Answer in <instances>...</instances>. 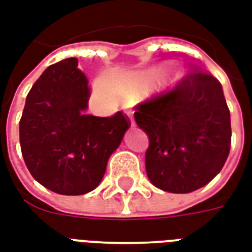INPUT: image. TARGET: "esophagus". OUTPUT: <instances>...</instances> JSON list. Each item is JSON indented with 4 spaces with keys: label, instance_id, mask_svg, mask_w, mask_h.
<instances>
[{
    "label": "esophagus",
    "instance_id": "obj_1",
    "mask_svg": "<svg viewBox=\"0 0 252 252\" xmlns=\"http://www.w3.org/2000/svg\"><path fill=\"white\" fill-rule=\"evenodd\" d=\"M126 115H128L129 120H131V126H135V120H133V112H132V110H126Z\"/></svg>",
    "mask_w": 252,
    "mask_h": 252
}]
</instances>
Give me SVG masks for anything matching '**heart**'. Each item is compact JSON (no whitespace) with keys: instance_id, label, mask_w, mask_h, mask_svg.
Segmentation results:
<instances>
[{"instance_id":"heart-1","label":"heart","mask_w":252,"mask_h":252,"mask_svg":"<svg viewBox=\"0 0 252 252\" xmlns=\"http://www.w3.org/2000/svg\"><path fill=\"white\" fill-rule=\"evenodd\" d=\"M160 72V68H154L151 71H148L147 74H144L143 77L144 78H155L158 77V74ZM137 83V78H129V79H123V81H117L115 83L116 89H119L121 92H129L131 89H133V86ZM95 89H97V92L99 94H102L105 97H110L112 94H113V89L110 86L109 83L106 82V81H98V82L95 83Z\"/></svg>"}]
</instances>
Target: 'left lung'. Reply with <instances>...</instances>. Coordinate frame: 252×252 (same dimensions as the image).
Returning <instances> with one entry per match:
<instances>
[{"label": "left lung", "mask_w": 252, "mask_h": 252, "mask_svg": "<svg viewBox=\"0 0 252 252\" xmlns=\"http://www.w3.org/2000/svg\"><path fill=\"white\" fill-rule=\"evenodd\" d=\"M135 109V121L150 139L146 171L153 185L190 193L221 171L231 148V117L212 74L190 72Z\"/></svg>", "instance_id": "left-lung-1"}]
</instances>
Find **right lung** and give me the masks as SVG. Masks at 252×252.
I'll return each instance as SVG.
<instances>
[{"label":"right lung","instance_id":"right-lung-1","mask_svg":"<svg viewBox=\"0 0 252 252\" xmlns=\"http://www.w3.org/2000/svg\"><path fill=\"white\" fill-rule=\"evenodd\" d=\"M77 58L47 67L27 95L20 120L21 154L32 177L58 194L79 195L99 185L108 159L131 121L85 115L90 98Z\"/></svg>","mask_w":252,"mask_h":252}]
</instances>
